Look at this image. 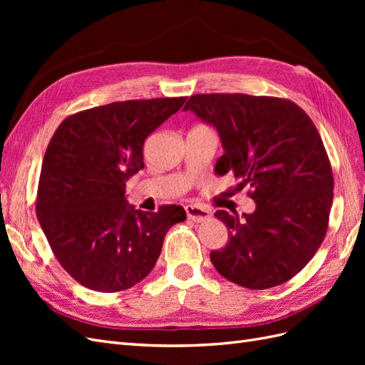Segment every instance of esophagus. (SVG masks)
Returning a JSON list of instances; mask_svg holds the SVG:
<instances>
[{"label":"esophagus","instance_id":"34e87169","mask_svg":"<svg viewBox=\"0 0 365 365\" xmlns=\"http://www.w3.org/2000/svg\"><path fill=\"white\" fill-rule=\"evenodd\" d=\"M184 210H185L187 217L193 220V222H204V220L212 217V213L201 205H185Z\"/></svg>","mask_w":365,"mask_h":365}]
</instances>
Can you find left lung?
I'll list each match as a JSON object with an SVG mask.
<instances>
[{"mask_svg":"<svg viewBox=\"0 0 365 365\" xmlns=\"http://www.w3.org/2000/svg\"><path fill=\"white\" fill-rule=\"evenodd\" d=\"M213 125L225 153L219 175L233 173L256 212L215 216L228 244L210 252L216 271L248 289L291 280L324 240L334 200V175L314 121L288 98L248 94H195L184 111Z\"/></svg>","mask_w":365,"mask_h":365,"instance_id":"8db88e82","label":"left lung"}]
</instances>
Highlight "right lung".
<instances>
[{
    "label": "right lung",
    "instance_id": "obj_1",
    "mask_svg": "<svg viewBox=\"0 0 365 365\" xmlns=\"http://www.w3.org/2000/svg\"><path fill=\"white\" fill-rule=\"evenodd\" d=\"M187 97L125 101L68 115L43 155L36 215L61 267L88 289L118 292L153 269L181 205H128L126 181L145 168L146 138Z\"/></svg>",
    "mask_w": 365,
    "mask_h": 365
}]
</instances>
